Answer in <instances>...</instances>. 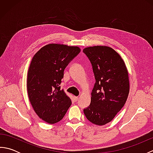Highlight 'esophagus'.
Returning <instances> with one entry per match:
<instances>
[{"label": "esophagus", "mask_w": 153, "mask_h": 153, "mask_svg": "<svg viewBox=\"0 0 153 153\" xmlns=\"http://www.w3.org/2000/svg\"><path fill=\"white\" fill-rule=\"evenodd\" d=\"M74 100H75V101H77V100H79V97H74Z\"/></svg>", "instance_id": "esophagus-1"}]
</instances>
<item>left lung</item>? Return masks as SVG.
Here are the masks:
<instances>
[{
	"instance_id": "1",
	"label": "left lung",
	"mask_w": 153,
	"mask_h": 153,
	"mask_svg": "<svg viewBox=\"0 0 153 153\" xmlns=\"http://www.w3.org/2000/svg\"><path fill=\"white\" fill-rule=\"evenodd\" d=\"M83 52L91 63L95 79L91 104L83 112L89 122L103 126L125 105L129 91L128 72L121 56L112 48L94 46Z\"/></svg>"
}]
</instances>
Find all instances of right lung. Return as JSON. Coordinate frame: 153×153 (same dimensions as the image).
<instances>
[{"label":"right lung","mask_w":153,"mask_h":153,"mask_svg":"<svg viewBox=\"0 0 153 153\" xmlns=\"http://www.w3.org/2000/svg\"><path fill=\"white\" fill-rule=\"evenodd\" d=\"M77 47L48 44L34 55L27 72L30 101L41 119L51 124L64 118L71 105L70 97L60 89L64 71L80 53Z\"/></svg>","instance_id":"right-lung-1"}]
</instances>
